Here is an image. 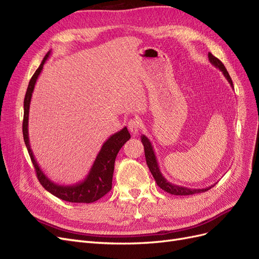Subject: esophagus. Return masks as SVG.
Returning a JSON list of instances; mask_svg holds the SVG:
<instances>
[{"mask_svg": "<svg viewBox=\"0 0 259 259\" xmlns=\"http://www.w3.org/2000/svg\"><path fill=\"white\" fill-rule=\"evenodd\" d=\"M127 126H128V130H130L132 134L136 135L137 133L140 131V126H142V125H140V121L138 119H132L128 122Z\"/></svg>", "mask_w": 259, "mask_h": 259, "instance_id": "esophagus-1", "label": "esophagus"}]
</instances>
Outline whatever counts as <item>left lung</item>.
<instances>
[{
	"mask_svg": "<svg viewBox=\"0 0 259 259\" xmlns=\"http://www.w3.org/2000/svg\"><path fill=\"white\" fill-rule=\"evenodd\" d=\"M208 60L214 67H216L217 69L221 70L223 74L225 75L226 79L228 80L229 84L231 85V88L233 89V83H232L231 77H230L228 71H227V69L225 68L223 62L219 60L218 58H216L215 56H213V55H211L210 53H208ZM140 138H142V143H143L144 148H145V156H146L147 165H148L149 169H150L156 185H158L162 190L166 191L170 194H174V195H190V194H194V193H200V192L207 191V190L210 189V188H213L215 186V184H214V185H211L209 187L203 188V189H191V188H187V187H184V186H177V185L169 183L168 180L165 177H164L161 173L160 167H159V163H158V160H156V156H155L151 142L145 135H142V136H140Z\"/></svg>",
	"mask_w": 259,
	"mask_h": 259,
	"instance_id": "left-lung-1",
	"label": "left lung"
}]
</instances>
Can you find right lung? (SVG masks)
I'll return each instance as SVG.
<instances>
[{"label":"right lung","mask_w":259,"mask_h":259,"mask_svg":"<svg viewBox=\"0 0 259 259\" xmlns=\"http://www.w3.org/2000/svg\"><path fill=\"white\" fill-rule=\"evenodd\" d=\"M51 51L45 55L40 67L36 69V71L31 77L29 82L27 93L23 100V123H22V134L23 140H25L26 147L28 149L31 161L33 163V166L36 171V176L38 182L45 188V190L51 192L55 197L61 200L72 203H93L100 198H103L112 188V177L114 170V162L117 152L124 146V144L131 138L130 133L126 127L122 128L120 132L114 133L113 135L109 137L101 147L99 153L97 154L93 166L82 182H79L73 185H58L54 183L52 179L44 174V171L38 166L32 150H31L30 142H29V109L31 97L34 90V85L38 75L42 72L43 66L45 61L49 59Z\"/></svg>","instance_id":"obj_1"}]
</instances>
